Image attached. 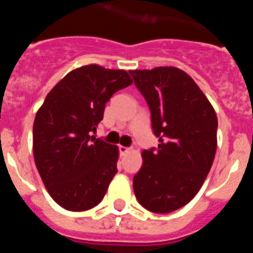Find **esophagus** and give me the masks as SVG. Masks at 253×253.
<instances>
[{"label":"esophagus","mask_w":253,"mask_h":253,"mask_svg":"<svg viewBox=\"0 0 253 253\" xmlns=\"http://www.w3.org/2000/svg\"><path fill=\"white\" fill-rule=\"evenodd\" d=\"M119 151H120V154H122V156H124V154H126L129 151H130V148H128V147H124V146H120Z\"/></svg>","instance_id":"1"}]
</instances>
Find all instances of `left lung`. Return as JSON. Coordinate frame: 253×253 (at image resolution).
Listing matches in <instances>:
<instances>
[{
    "mask_svg": "<svg viewBox=\"0 0 253 253\" xmlns=\"http://www.w3.org/2000/svg\"><path fill=\"white\" fill-rule=\"evenodd\" d=\"M151 110L157 149L142 152L135 198L153 213H171L198 194L216 151L218 119L193 78L176 67L129 71Z\"/></svg>",
    "mask_w": 253,
    "mask_h": 253,
    "instance_id": "1",
    "label": "left lung"
}]
</instances>
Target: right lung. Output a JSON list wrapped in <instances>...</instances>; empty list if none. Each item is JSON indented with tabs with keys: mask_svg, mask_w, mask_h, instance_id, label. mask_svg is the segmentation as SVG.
<instances>
[{
	"mask_svg": "<svg viewBox=\"0 0 253 253\" xmlns=\"http://www.w3.org/2000/svg\"><path fill=\"white\" fill-rule=\"evenodd\" d=\"M124 69L97 64L64 76L46 95L33 126V152L49 195L71 211L96 207L118 172V147L90 135L105 104L131 84Z\"/></svg>",
	"mask_w": 253,
	"mask_h": 253,
	"instance_id": "1",
	"label": "right lung"
}]
</instances>
